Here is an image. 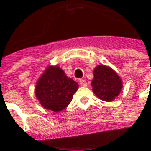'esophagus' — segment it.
<instances>
[{
  "instance_id": "esophagus-1",
  "label": "esophagus",
  "mask_w": 151,
  "mask_h": 151,
  "mask_svg": "<svg viewBox=\"0 0 151 151\" xmlns=\"http://www.w3.org/2000/svg\"><path fill=\"white\" fill-rule=\"evenodd\" d=\"M79 84L81 85V86H83V87H87V81L84 79H81L80 81H79Z\"/></svg>"
}]
</instances>
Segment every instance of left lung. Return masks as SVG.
<instances>
[{"mask_svg":"<svg viewBox=\"0 0 151 151\" xmlns=\"http://www.w3.org/2000/svg\"><path fill=\"white\" fill-rule=\"evenodd\" d=\"M92 92L101 100L112 102L122 92L123 85L119 75L111 67L99 65L93 71Z\"/></svg>","mask_w":151,"mask_h":151,"instance_id":"left-lung-1","label":"left lung"}]
</instances>
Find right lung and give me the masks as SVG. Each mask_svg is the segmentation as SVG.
Instances as JSON below:
<instances>
[{
  "label": "right lung",
  "mask_w": 151,
  "mask_h": 151,
  "mask_svg": "<svg viewBox=\"0 0 151 151\" xmlns=\"http://www.w3.org/2000/svg\"><path fill=\"white\" fill-rule=\"evenodd\" d=\"M78 88V82L68 78L58 65H51L47 66L37 80L34 90L40 104L57 113L70 103Z\"/></svg>",
  "instance_id": "right-lung-1"
}]
</instances>
